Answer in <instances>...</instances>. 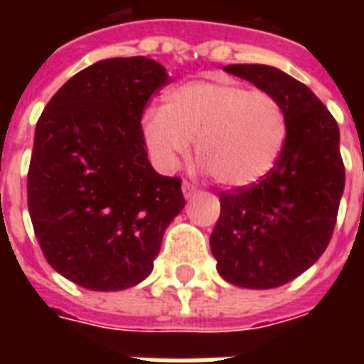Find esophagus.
Returning <instances> with one entry per match:
<instances>
[{"mask_svg": "<svg viewBox=\"0 0 364 364\" xmlns=\"http://www.w3.org/2000/svg\"><path fill=\"white\" fill-rule=\"evenodd\" d=\"M196 193H198V188L194 187L193 183L183 181V196H185V198L191 200L193 196H196Z\"/></svg>", "mask_w": 364, "mask_h": 364, "instance_id": "1", "label": "esophagus"}]
</instances>
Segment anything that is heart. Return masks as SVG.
<instances>
[{"label":"heart","instance_id":"heart-1","mask_svg":"<svg viewBox=\"0 0 364 364\" xmlns=\"http://www.w3.org/2000/svg\"><path fill=\"white\" fill-rule=\"evenodd\" d=\"M143 137L166 171L196 141V156L225 187L260 181L276 166L287 139V117L276 96L238 82L193 81L166 94L160 111L143 121Z\"/></svg>","mask_w":364,"mask_h":364}]
</instances>
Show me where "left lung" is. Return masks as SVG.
I'll return each mask as SVG.
<instances>
[{
  "instance_id": "obj_1",
  "label": "left lung",
  "mask_w": 364,
  "mask_h": 364,
  "mask_svg": "<svg viewBox=\"0 0 364 364\" xmlns=\"http://www.w3.org/2000/svg\"><path fill=\"white\" fill-rule=\"evenodd\" d=\"M223 70L279 100L287 139L257 185L219 193L210 247L223 279L274 289L308 270L331 242L346 183L340 130L321 100L285 71L262 64Z\"/></svg>"
}]
</instances>
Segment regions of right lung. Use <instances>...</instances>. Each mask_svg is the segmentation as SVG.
Wrapping results in <instances>:
<instances>
[{
    "instance_id": "1",
    "label": "right lung",
    "mask_w": 364,
    "mask_h": 364,
    "mask_svg": "<svg viewBox=\"0 0 364 364\" xmlns=\"http://www.w3.org/2000/svg\"><path fill=\"white\" fill-rule=\"evenodd\" d=\"M164 65L107 58L73 75L39 117L28 210L54 270L90 291H121L153 272L164 230L185 208L179 177L154 171L141 115Z\"/></svg>"
}]
</instances>
